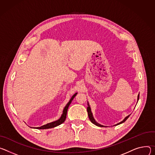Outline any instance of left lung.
I'll use <instances>...</instances> for the list:
<instances>
[{"label": "left lung", "instance_id": "8db88e82", "mask_svg": "<svg viewBox=\"0 0 155 155\" xmlns=\"http://www.w3.org/2000/svg\"><path fill=\"white\" fill-rule=\"evenodd\" d=\"M139 94L138 95V97H137V101H139ZM87 105H88V107H87V113H88V116H89V119H90V121L94 124H95V126H98V127H107V126H103V125H101V124H99V123H98L95 120V119H94V116H93V114H92V111H91V107H90V105H89V102L87 101ZM129 116H130V114L129 115H128L127 116H126L123 121H121V122H120V123H117V124H115V125H114V126H117V125H119V124H122V123H124L126 120H127V119L129 117Z\"/></svg>", "mask_w": 155, "mask_h": 155}]
</instances>
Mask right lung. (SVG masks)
<instances>
[{"label": "right lung", "instance_id": "add662e5", "mask_svg": "<svg viewBox=\"0 0 155 155\" xmlns=\"http://www.w3.org/2000/svg\"><path fill=\"white\" fill-rule=\"evenodd\" d=\"M78 93H76L74 94L72 97L71 98V99L70 100V101H68V104H66V105L64 107L63 110V113L61 116V117L58 119V120H56V121H53V122H51V123H47V124H45L42 126H41V127H35V129H50V128H54V127H55L60 124H61L62 123H63L65 121L66 119V114H67V111H68V107L69 106H70V105L71 104V103L72 101V100H73V98L75 97V96ZM32 128V127H31Z\"/></svg>", "mask_w": 155, "mask_h": 155}]
</instances>
